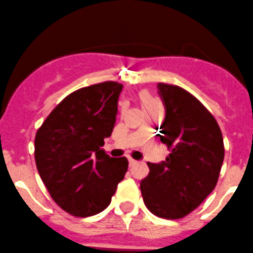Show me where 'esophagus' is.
I'll list each match as a JSON object with an SVG mask.
<instances>
[{
	"label": "esophagus",
	"mask_w": 253,
	"mask_h": 253,
	"mask_svg": "<svg viewBox=\"0 0 253 253\" xmlns=\"http://www.w3.org/2000/svg\"><path fill=\"white\" fill-rule=\"evenodd\" d=\"M136 164V161L135 160H134V159H129V167H134V165H135Z\"/></svg>",
	"instance_id": "esophagus-1"
}]
</instances>
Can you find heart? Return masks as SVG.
Here are the masks:
<instances>
[{
	"mask_svg": "<svg viewBox=\"0 0 253 253\" xmlns=\"http://www.w3.org/2000/svg\"><path fill=\"white\" fill-rule=\"evenodd\" d=\"M140 100H141V104H143V108L149 107V105L154 104L156 102L148 92H141L140 93Z\"/></svg>",
	"mask_w": 253,
	"mask_h": 253,
	"instance_id": "1",
	"label": "heart"
}]
</instances>
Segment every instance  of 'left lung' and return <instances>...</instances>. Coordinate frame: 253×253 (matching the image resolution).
Masks as SVG:
<instances>
[{"label":"left lung","instance_id":"8db88e82","mask_svg":"<svg viewBox=\"0 0 253 253\" xmlns=\"http://www.w3.org/2000/svg\"><path fill=\"white\" fill-rule=\"evenodd\" d=\"M158 93L165 107L159 136L170 154L159 164L148 163L150 171L140 190L150 212L176 220L215 189L225 149L217 122L194 95L164 83L158 84Z\"/></svg>","mask_w":253,"mask_h":253}]
</instances>
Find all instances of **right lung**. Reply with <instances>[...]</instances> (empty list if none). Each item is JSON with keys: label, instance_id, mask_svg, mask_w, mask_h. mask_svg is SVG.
<instances>
[{"label": "right lung", "instance_id": "1", "mask_svg": "<svg viewBox=\"0 0 253 253\" xmlns=\"http://www.w3.org/2000/svg\"><path fill=\"white\" fill-rule=\"evenodd\" d=\"M122 89L117 82L78 89L52 110L36 134L41 179L57 205L77 217L105 210L128 170L126 158H110L100 149L112 135Z\"/></svg>", "mask_w": 253, "mask_h": 253}]
</instances>
